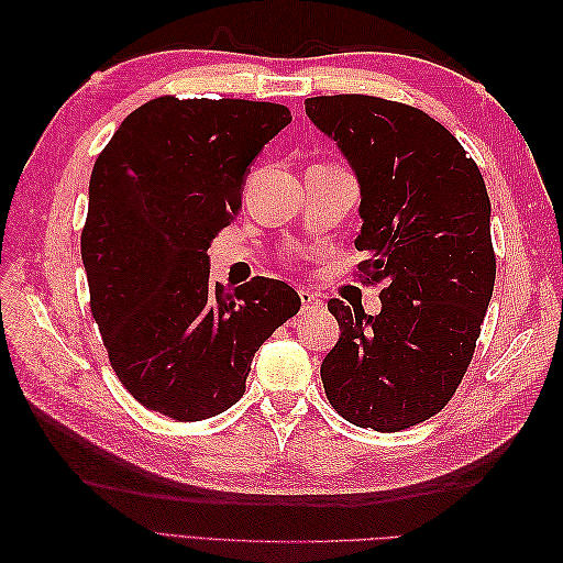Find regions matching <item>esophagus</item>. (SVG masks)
<instances>
[{
  "mask_svg": "<svg viewBox=\"0 0 563 563\" xmlns=\"http://www.w3.org/2000/svg\"><path fill=\"white\" fill-rule=\"evenodd\" d=\"M300 302H302V312L310 310V308H317V305H321L319 296L312 294V291H305V288L300 291Z\"/></svg>",
  "mask_w": 563,
  "mask_h": 563,
  "instance_id": "34e87169",
  "label": "esophagus"
}]
</instances>
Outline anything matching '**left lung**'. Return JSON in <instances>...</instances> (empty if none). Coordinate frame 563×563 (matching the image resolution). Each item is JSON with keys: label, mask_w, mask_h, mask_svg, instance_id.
I'll use <instances>...</instances> for the list:
<instances>
[{"label": "left lung", "mask_w": 563, "mask_h": 563, "mask_svg": "<svg viewBox=\"0 0 563 563\" xmlns=\"http://www.w3.org/2000/svg\"><path fill=\"white\" fill-rule=\"evenodd\" d=\"M305 112L360 180V279L385 284L376 317L329 300L340 338L321 383L347 422L399 432L439 413L472 362L496 284L486 185L418 108L340 93L308 98Z\"/></svg>", "instance_id": "left-lung-1"}]
</instances>
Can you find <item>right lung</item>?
I'll return each instance as SVG.
<instances>
[{
	"label": "right lung",
	"mask_w": 563,
	"mask_h": 563,
	"mask_svg": "<svg viewBox=\"0 0 563 563\" xmlns=\"http://www.w3.org/2000/svg\"><path fill=\"white\" fill-rule=\"evenodd\" d=\"M286 124L277 103L162 96L93 164L81 230L91 314L117 378L150 411L223 413L242 399L253 354L300 310L279 279L213 284L207 253L242 209L251 162Z\"/></svg>",
	"instance_id": "1"
}]
</instances>
